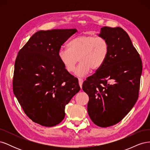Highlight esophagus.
<instances>
[{
    "label": "esophagus",
    "instance_id": "obj_1",
    "mask_svg": "<svg viewBox=\"0 0 150 150\" xmlns=\"http://www.w3.org/2000/svg\"><path fill=\"white\" fill-rule=\"evenodd\" d=\"M78 81H79V84L81 88H82V85H83V80L81 78H79L78 79Z\"/></svg>",
    "mask_w": 150,
    "mask_h": 150
}]
</instances>
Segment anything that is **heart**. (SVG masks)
I'll return each mask as SVG.
<instances>
[{
  "instance_id": "b5f03b06",
  "label": "heart",
  "mask_w": 150,
  "mask_h": 150,
  "mask_svg": "<svg viewBox=\"0 0 150 150\" xmlns=\"http://www.w3.org/2000/svg\"><path fill=\"white\" fill-rule=\"evenodd\" d=\"M109 53V44L103 38L90 35H79L67 44V49H61L58 56L61 64L68 72H72L79 59V65L75 75L83 77L91 69L97 70L105 62Z\"/></svg>"
}]
</instances>
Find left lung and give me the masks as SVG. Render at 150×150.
<instances>
[{
  "instance_id": "8db88e82",
  "label": "left lung",
  "mask_w": 150,
  "mask_h": 150,
  "mask_svg": "<svg viewBox=\"0 0 150 150\" xmlns=\"http://www.w3.org/2000/svg\"><path fill=\"white\" fill-rule=\"evenodd\" d=\"M109 44L105 62L83 84L89 96L88 112L98 126L106 128L121 121L138 98L142 62L126 32L103 27L98 34Z\"/></svg>"
}]
</instances>
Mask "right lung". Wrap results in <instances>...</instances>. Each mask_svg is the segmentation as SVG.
I'll return each instance as SVG.
<instances>
[{
    "label": "right lung",
    "mask_w": 150,
    "mask_h": 150,
    "mask_svg": "<svg viewBox=\"0 0 150 150\" xmlns=\"http://www.w3.org/2000/svg\"><path fill=\"white\" fill-rule=\"evenodd\" d=\"M76 29L39 30L18 53L13 91L25 115L44 126L64 120L65 106L78 93V78L64 69L58 56L62 45Z\"/></svg>",
    "instance_id": "right-lung-1"
}]
</instances>
